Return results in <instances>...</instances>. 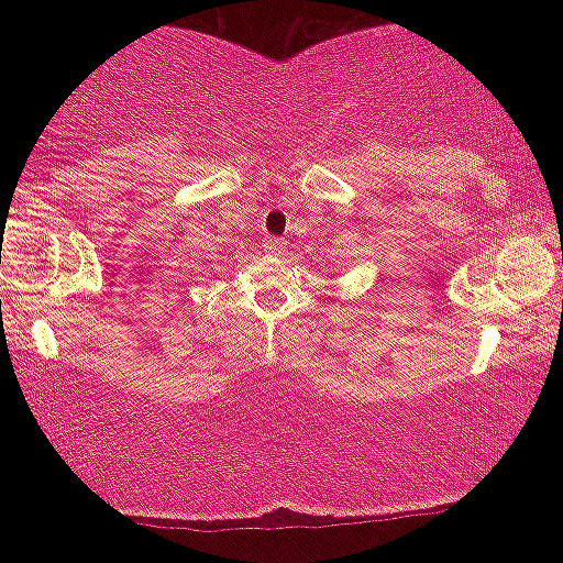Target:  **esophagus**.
<instances>
[{
    "label": "esophagus",
    "instance_id": "1",
    "mask_svg": "<svg viewBox=\"0 0 563 563\" xmlns=\"http://www.w3.org/2000/svg\"><path fill=\"white\" fill-rule=\"evenodd\" d=\"M264 251H267V254H283V251H286V241H283V238H267V241H264Z\"/></svg>",
    "mask_w": 563,
    "mask_h": 563
}]
</instances>
